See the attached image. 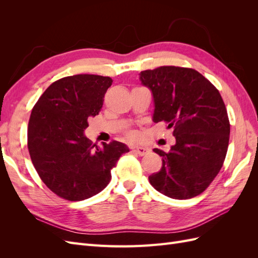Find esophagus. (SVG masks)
I'll list each match as a JSON object with an SVG mask.
<instances>
[{
  "instance_id": "esophagus-1",
  "label": "esophagus",
  "mask_w": 258,
  "mask_h": 258,
  "mask_svg": "<svg viewBox=\"0 0 258 258\" xmlns=\"http://www.w3.org/2000/svg\"><path fill=\"white\" fill-rule=\"evenodd\" d=\"M135 152H137V154H139L140 156H144L145 154H147L148 152H150V150L146 147H142V146H136L135 148Z\"/></svg>"
}]
</instances>
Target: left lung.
<instances>
[{"label": "left lung", "instance_id": "left-lung-1", "mask_svg": "<svg viewBox=\"0 0 258 258\" xmlns=\"http://www.w3.org/2000/svg\"><path fill=\"white\" fill-rule=\"evenodd\" d=\"M152 91L153 121L174 127L175 144L162 156L159 172L148 176L156 190L173 199L201 194L220 172L227 153L230 124L220 92L196 70L160 67L140 73Z\"/></svg>", "mask_w": 258, "mask_h": 258}]
</instances>
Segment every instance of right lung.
I'll return each instance as SVG.
<instances>
[{
	"label": "right lung",
	"instance_id": "add662e5",
	"mask_svg": "<svg viewBox=\"0 0 258 258\" xmlns=\"http://www.w3.org/2000/svg\"><path fill=\"white\" fill-rule=\"evenodd\" d=\"M113 80L79 74L52 83L30 116L28 148L48 188L71 201L88 199L111 181V170L129 147L118 141L92 145L84 131L99 114Z\"/></svg>",
	"mask_w": 258,
	"mask_h": 258
}]
</instances>
